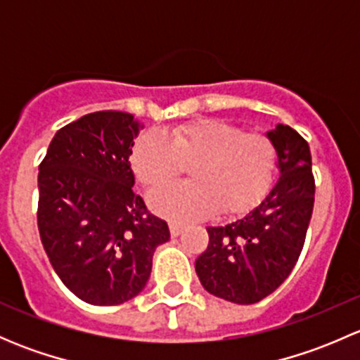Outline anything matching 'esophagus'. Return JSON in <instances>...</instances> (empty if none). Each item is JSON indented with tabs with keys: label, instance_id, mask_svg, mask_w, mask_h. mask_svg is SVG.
<instances>
[{
	"label": "esophagus",
	"instance_id": "34e87169",
	"mask_svg": "<svg viewBox=\"0 0 360 360\" xmlns=\"http://www.w3.org/2000/svg\"><path fill=\"white\" fill-rule=\"evenodd\" d=\"M169 228H170V235H172V237H179V235L184 231V228H186V224L179 223V221H170Z\"/></svg>",
	"mask_w": 360,
	"mask_h": 360
}]
</instances>
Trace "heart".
<instances>
[{
	"mask_svg": "<svg viewBox=\"0 0 360 360\" xmlns=\"http://www.w3.org/2000/svg\"><path fill=\"white\" fill-rule=\"evenodd\" d=\"M277 151L263 134L244 132L224 120H197L167 134L146 132L136 141L130 165L148 190L170 183L184 165L191 181L151 195V205L170 219L209 217L252 207L270 186Z\"/></svg>",
	"mask_w": 360,
	"mask_h": 360,
	"instance_id": "obj_1",
	"label": "heart"
}]
</instances>
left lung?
<instances>
[{
  "label": "left lung",
  "mask_w": 360,
  "mask_h": 360,
  "mask_svg": "<svg viewBox=\"0 0 360 360\" xmlns=\"http://www.w3.org/2000/svg\"><path fill=\"white\" fill-rule=\"evenodd\" d=\"M264 136L277 151V181L249 212L207 226L209 245L195 261L203 289L237 304L257 303L289 277L314 210L308 143L282 123Z\"/></svg>",
  "instance_id": "obj_1"
}]
</instances>
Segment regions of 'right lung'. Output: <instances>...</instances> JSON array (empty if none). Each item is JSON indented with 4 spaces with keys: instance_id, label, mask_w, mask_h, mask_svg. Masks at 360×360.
I'll list each match as a JSON object with an SVG mask.
<instances>
[{
    "instance_id": "obj_1",
    "label": "right lung",
    "mask_w": 360,
    "mask_h": 360,
    "mask_svg": "<svg viewBox=\"0 0 360 360\" xmlns=\"http://www.w3.org/2000/svg\"><path fill=\"white\" fill-rule=\"evenodd\" d=\"M130 112L82 116L53 136L38 174V230L63 284L97 307L125 303L146 288L165 221L134 191Z\"/></svg>"
}]
</instances>
